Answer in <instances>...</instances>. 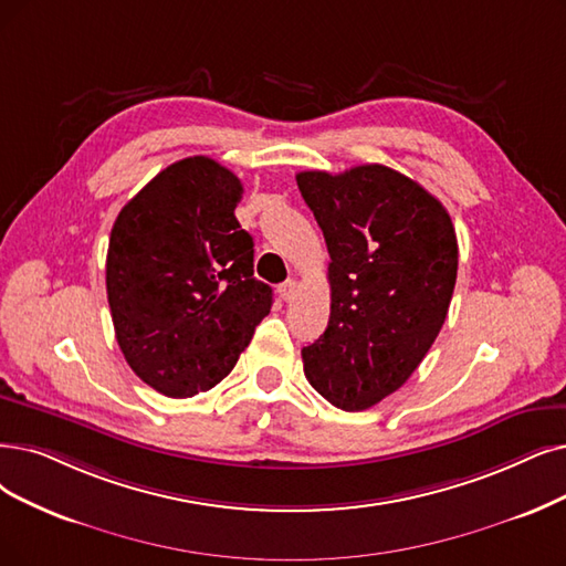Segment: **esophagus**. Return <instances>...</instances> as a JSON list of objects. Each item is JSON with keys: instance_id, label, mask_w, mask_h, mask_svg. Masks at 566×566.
<instances>
[{"instance_id": "obj_1", "label": "esophagus", "mask_w": 566, "mask_h": 566, "mask_svg": "<svg viewBox=\"0 0 566 566\" xmlns=\"http://www.w3.org/2000/svg\"><path fill=\"white\" fill-rule=\"evenodd\" d=\"M295 292H297V283L295 281H285V283L279 285V297L283 302H290L292 297H295Z\"/></svg>"}]
</instances>
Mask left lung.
Returning a JSON list of instances; mask_svg holds the SVG:
<instances>
[{
  "mask_svg": "<svg viewBox=\"0 0 566 566\" xmlns=\"http://www.w3.org/2000/svg\"><path fill=\"white\" fill-rule=\"evenodd\" d=\"M297 186L329 251L327 329L302 348L304 374L336 409L399 390L448 315L458 237L437 197L390 167L302 171Z\"/></svg>",
  "mask_w": 566,
  "mask_h": 566,
  "instance_id": "left-lung-1",
  "label": "left lung"
}]
</instances>
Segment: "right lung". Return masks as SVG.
<instances>
[{"label":"right lung","instance_id":"1","mask_svg":"<svg viewBox=\"0 0 566 566\" xmlns=\"http://www.w3.org/2000/svg\"><path fill=\"white\" fill-rule=\"evenodd\" d=\"M241 180L195 155L157 174L113 222L106 295L132 371L167 397L228 376L271 311L253 237L234 216Z\"/></svg>","mask_w":566,"mask_h":566}]
</instances>
